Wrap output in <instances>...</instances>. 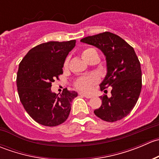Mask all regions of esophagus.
<instances>
[{
	"instance_id": "34e87169",
	"label": "esophagus",
	"mask_w": 159,
	"mask_h": 159,
	"mask_svg": "<svg viewBox=\"0 0 159 159\" xmlns=\"http://www.w3.org/2000/svg\"><path fill=\"white\" fill-rule=\"evenodd\" d=\"M80 94H81V96L86 98H91L92 97L91 95H89V94H83V93H81Z\"/></svg>"
}]
</instances>
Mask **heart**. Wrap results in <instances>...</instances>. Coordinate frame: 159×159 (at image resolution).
Returning <instances> with one entry per match:
<instances>
[{
	"label": "heart",
	"mask_w": 159,
	"mask_h": 159,
	"mask_svg": "<svg viewBox=\"0 0 159 159\" xmlns=\"http://www.w3.org/2000/svg\"><path fill=\"white\" fill-rule=\"evenodd\" d=\"M94 54H98L97 51L93 48H87L82 51L81 55L83 58L87 61L89 57L93 56ZM65 65H67V61H65ZM96 82V78L94 76L87 77V78H81L76 81V86L78 89L82 90V91H89L92 88V84Z\"/></svg>",
	"instance_id": "obj_1"
}]
</instances>
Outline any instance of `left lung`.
<instances>
[{"label": "left lung", "mask_w": 159, "mask_h": 159, "mask_svg": "<svg viewBox=\"0 0 159 159\" xmlns=\"http://www.w3.org/2000/svg\"><path fill=\"white\" fill-rule=\"evenodd\" d=\"M81 42L102 51L106 60L107 73L100 84L101 90L112 87L111 97H100L102 104L94 111V114L108 122L122 119L133 109L142 90L141 65L134 48L111 32L86 37Z\"/></svg>", "instance_id": "obj_1"}]
</instances>
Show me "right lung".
<instances>
[{
  "mask_svg": "<svg viewBox=\"0 0 159 159\" xmlns=\"http://www.w3.org/2000/svg\"><path fill=\"white\" fill-rule=\"evenodd\" d=\"M75 43V40L43 43L30 49L19 65L17 87L20 102L28 115L44 126L65 122L70 103L78 96L67 89L60 95L51 90V83L63 74L65 61Z\"/></svg>",
  "mask_w": 159,
  "mask_h": 159,
  "instance_id": "1",
  "label": "right lung"
}]
</instances>
